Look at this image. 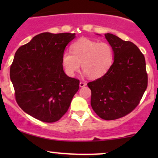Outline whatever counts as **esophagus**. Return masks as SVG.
<instances>
[{
	"instance_id": "1",
	"label": "esophagus",
	"mask_w": 158,
	"mask_h": 158,
	"mask_svg": "<svg viewBox=\"0 0 158 158\" xmlns=\"http://www.w3.org/2000/svg\"><path fill=\"white\" fill-rule=\"evenodd\" d=\"M87 83L85 82V81H80V83H79V86L81 87V88H83V87L86 86Z\"/></svg>"
}]
</instances>
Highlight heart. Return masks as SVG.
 <instances>
[{
  "mask_svg": "<svg viewBox=\"0 0 158 158\" xmlns=\"http://www.w3.org/2000/svg\"><path fill=\"white\" fill-rule=\"evenodd\" d=\"M71 52L62 55V65L69 76H73L80 69L91 79L105 75L113 64L114 53L112 47L106 42H98L82 39L71 45Z\"/></svg>",
  "mask_w": 158,
  "mask_h": 158,
  "instance_id": "obj_1",
  "label": "heart"
}]
</instances>
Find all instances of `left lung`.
<instances>
[{
  "mask_svg": "<svg viewBox=\"0 0 158 158\" xmlns=\"http://www.w3.org/2000/svg\"><path fill=\"white\" fill-rule=\"evenodd\" d=\"M105 36L113 48V64L88 86L95 113L103 119L113 120L125 117L138 106L147 88L148 75L144 56L134 43L110 33Z\"/></svg>",
  "mask_w": 158,
  "mask_h": 158,
  "instance_id": "1",
  "label": "left lung"
}]
</instances>
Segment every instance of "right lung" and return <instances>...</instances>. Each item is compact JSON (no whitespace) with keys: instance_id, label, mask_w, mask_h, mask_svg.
Segmentation results:
<instances>
[{"instance_id":"1","label":"right lung","mask_w":158,"mask_h":158,"mask_svg":"<svg viewBox=\"0 0 158 158\" xmlns=\"http://www.w3.org/2000/svg\"><path fill=\"white\" fill-rule=\"evenodd\" d=\"M75 33L43 32L18 49L10 79L20 108L45 123L59 120L68 111L79 80L64 73L62 55Z\"/></svg>"}]
</instances>
